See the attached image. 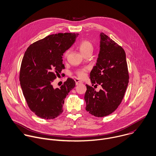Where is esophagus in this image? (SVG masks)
Masks as SVG:
<instances>
[{
	"mask_svg": "<svg viewBox=\"0 0 156 156\" xmlns=\"http://www.w3.org/2000/svg\"><path fill=\"white\" fill-rule=\"evenodd\" d=\"M75 82H76V85H79V84H80V83H82V81L80 80H79V79H75Z\"/></svg>",
	"mask_w": 156,
	"mask_h": 156,
	"instance_id": "1",
	"label": "esophagus"
}]
</instances>
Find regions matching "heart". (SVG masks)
Wrapping results in <instances>:
<instances>
[{
    "mask_svg": "<svg viewBox=\"0 0 156 156\" xmlns=\"http://www.w3.org/2000/svg\"><path fill=\"white\" fill-rule=\"evenodd\" d=\"M79 50H80L81 54L82 55H83L86 52L89 51L90 50H93V45L91 43V42H90L89 41L83 40V41H82L80 43L79 46ZM68 52H69V51L66 52V53L65 54V57H66L68 55ZM85 71H86L85 69L78 71L77 72V74L80 78H83L85 76Z\"/></svg>",
    "mask_w": 156,
    "mask_h": 156,
    "instance_id": "heart-1",
    "label": "heart"
}]
</instances>
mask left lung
Instances as JSON below:
<instances>
[{"label":"left lung","mask_w":156,"mask_h":156,"mask_svg":"<svg viewBox=\"0 0 156 156\" xmlns=\"http://www.w3.org/2000/svg\"><path fill=\"white\" fill-rule=\"evenodd\" d=\"M99 37V53L90 79L92 86L98 83L102 88L96 91L86 85L84 99L88 112L103 117L113 112L121 104L129 83V73L124 49L104 33Z\"/></svg>","instance_id":"1"}]
</instances>
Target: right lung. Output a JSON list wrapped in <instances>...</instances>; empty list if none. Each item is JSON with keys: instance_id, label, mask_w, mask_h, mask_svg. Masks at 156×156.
<instances>
[{"instance_id": "1", "label": "right lung", "mask_w": 156, "mask_h": 156, "mask_svg": "<svg viewBox=\"0 0 156 156\" xmlns=\"http://www.w3.org/2000/svg\"><path fill=\"white\" fill-rule=\"evenodd\" d=\"M79 34H53L31 44L25 52L20 74L24 96L30 109L46 119L57 118L63 112L64 100L76 82L71 78L60 88L54 80L65 69L62 56L76 41Z\"/></svg>"}]
</instances>
